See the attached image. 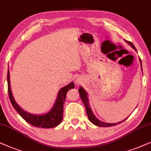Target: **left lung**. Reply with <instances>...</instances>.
Returning a JSON list of instances; mask_svg holds the SVG:
<instances>
[{
	"label": "left lung",
	"instance_id": "8db88e82",
	"mask_svg": "<svg viewBox=\"0 0 151 151\" xmlns=\"http://www.w3.org/2000/svg\"><path fill=\"white\" fill-rule=\"evenodd\" d=\"M125 42H126L128 45H130L135 51H137V49H136V48H135L134 45H133L131 42H129L127 40H125ZM140 63H141V66H142V60H141V59H140ZM79 95H80V97H81V98L82 102H83V104H84V106L86 107V111L87 116H88V118L89 121H91L92 123L94 124V125H97V126H100V127L114 126V125H117V124H118V123H122V122H123L125 120H126L127 118H125V119L123 120V121H122L121 122H118V123H105V122L100 121V120L98 119V118L95 117V116L93 114L91 107H90L89 101H88V94H87L86 91L82 87H80L79 89Z\"/></svg>",
	"mask_w": 151,
	"mask_h": 151
}]
</instances>
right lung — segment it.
I'll list each match as a JSON object with an SVG mask.
<instances>
[{
	"instance_id": "obj_1",
	"label": "right lung",
	"mask_w": 151,
	"mask_h": 151,
	"mask_svg": "<svg viewBox=\"0 0 151 151\" xmlns=\"http://www.w3.org/2000/svg\"><path fill=\"white\" fill-rule=\"evenodd\" d=\"M7 86H8V95L10 102L14 109L27 123L33 126L42 127V128H52V127H56L61 123L63 116V104L65 100L67 93L69 90L74 88V82H71L68 85L59 90L54 105L48 113L42 114V115H35V114H29L26 111L23 110L14 100L12 94V91H11L9 68L7 70Z\"/></svg>"
}]
</instances>
